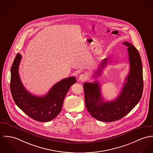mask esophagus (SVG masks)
<instances>
[{
	"mask_svg": "<svg viewBox=\"0 0 153 153\" xmlns=\"http://www.w3.org/2000/svg\"><path fill=\"white\" fill-rule=\"evenodd\" d=\"M79 79L82 82L85 81L87 79V76L85 74H81L79 77Z\"/></svg>",
	"mask_w": 153,
	"mask_h": 153,
	"instance_id": "1",
	"label": "esophagus"
}]
</instances>
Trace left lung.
<instances>
[{
  "label": "left lung",
  "instance_id": "1",
  "mask_svg": "<svg viewBox=\"0 0 153 153\" xmlns=\"http://www.w3.org/2000/svg\"><path fill=\"white\" fill-rule=\"evenodd\" d=\"M123 44L127 47L130 62V71L126 79L122 90L117 99L112 102H104L101 88L96 81L85 82L83 85L85 104L89 113L98 120L111 122L123 118L136 106L142 97L143 77L141 59L139 52L130 43L124 42ZM107 58L100 64L96 75H100L107 65Z\"/></svg>",
  "mask_w": 153,
  "mask_h": 153
}]
</instances>
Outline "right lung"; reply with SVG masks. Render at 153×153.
Instances as JSON below:
<instances>
[{
  "label": "right lung",
  "instance_id": "obj_1",
  "mask_svg": "<svg viewBox=\"0 0 153 153\" xmlns=\"http://www.w3.org/2000/svg\"><path fill=\"white\" fill-rule=\"evenodd\" d=\"M22 56L17 53L11 68L10 90L17 106L36 121L47 122L54 119L62 110L63 100L71 85L76 82L74 77L64 79L54 85L45 96H36L25 88L19 74Z\"/></svg>",
  "mask_w": 153,
  "mask_h": 153
}]
</instances>
